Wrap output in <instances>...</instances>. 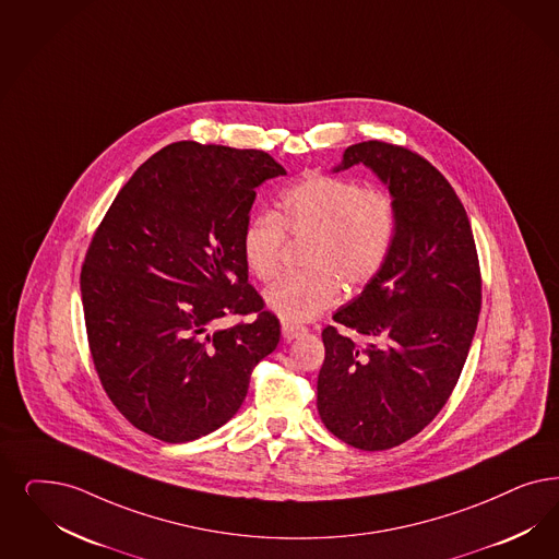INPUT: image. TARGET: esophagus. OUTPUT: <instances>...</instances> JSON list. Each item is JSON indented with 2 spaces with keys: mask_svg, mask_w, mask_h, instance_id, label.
Instances as JSON below:
<instances>
[{
  "mask_svg": "<svg viewBox=\"0 0 559 559\" xmlns=\"http://www.w3.org/2000/svg\"><path fill=\"white\" fill-rule=\"evenodd\" d=\"M306 332V326H297V324H283V336L287 341H293L297 336H301Z\"/></svg>",
  "mask_w": 559,
  "mask_h": 559,
  "instance_id": "34e87169",
  "label": "esophagus"
}]
</instances>
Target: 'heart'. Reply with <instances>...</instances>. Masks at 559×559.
Segmentation results:
<instances>
[{
    "mask_svg": "<svg viewBox=\"0 0 559 559\" xmlns=\"http://www.w3.org/2000/svg\"><path fill=\"white\" fill-rule=\"evenodd\" d=\"M399 211L392 193L359 181L316 175L281 195L278 212L253 214L241 237L243 258L258 281H272L287 233L308 241V272L281 278L266 290V308L287 324L313 320L347 290L367 287L385 266L396 239Z\"/></svg>",
    "mask_w": 559,
    "mask_h": 559,
    "instance_id": "heart-1",
    "label": "heart"
}]
</instances>
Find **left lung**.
Here are the masks:
<instances>
[{"label":"left lung","mask_w":559,"mask_h":559,"mask_svg":"<svg viewBox=\"0 0 559 559\" xmlns=\"http://www.w3.org/2000/svg\"><path fill=\"white\" fill-rule=\"evenodd\" d=\"M361 163L392 193L399 227L382 272L322 330L318 413L373 452L411 440L448 403L477 330L481 270L466 211L429 160L369 140L334 171Z\"/></svg>","instance_id":"obj_1"}]
</instances>
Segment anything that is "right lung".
Returning a JSON list of instances; mask_svg holds the SVG:
<instances>
[{"mask_svg": "<svg viewBox=\"0 0 559 559\" xmlns=\"http://www.w3.org/2000/svg\"><path fill=\"white\" fill-rule=\"evenodd\" d=\"M285 174L264 151L175 142L138 167L95 231L80 290L98 380L160 442L227 424L281 341L241 237L255 188ZM229 314L254 318L218 328Z\"/></svg>", "mask_w": 559, "mask_h": 559, "instance_id": "add662e5", "label": "right lung"}]
</instances>
